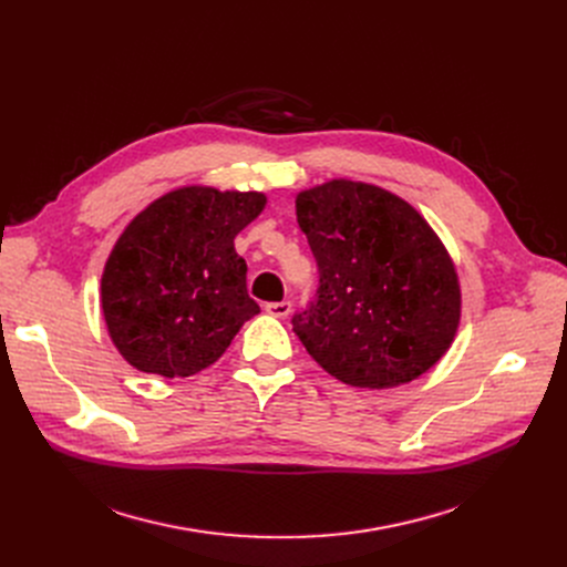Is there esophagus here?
<instances>
[{"mask_svg": "<svg viewBox=\"0 0 567 567\" xmlns=\"http://www.w3.org/2000/svg\"><path fill=\"white\" fill-rule=\"evenodd\" d=\"M266 312L274 317H287L291 312V301H278V303H266Z\"/></svg>", "mask_w": 567, "mask_h": 567, "instance_id": "obj_1", "label": "esophagus"}]
</instances>
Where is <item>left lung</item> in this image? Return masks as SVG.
Wrapping results in <instances>:
<instances>
[{"instance_id":"1","label":"left lung","mask_w":567,"mask_h":567,"mask_svg":"<svg viewBox=\"0 0 567 567\" xmlns=\"http://www.w3.org/2000/svg\"><path fill=\"white\" fill-rule=\"evenodd\" d=\"M296 220L319 287L291 326L326 372L359 389H393L449 351L462 308L457 274L411 204L336 178L299 193Z\"/></svg>"}]
</instances>
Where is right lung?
Segmentation results:
<instances>
[{"instance_id":"1","label":"right lung","mask_w":567,"mask_h":567,"mask_svg":"<svg viewBox=\"0 0 567 567\" xmlns=\"http://www.w3.org/2000/svg\"><path fill=\"white\" fill-rule=\"evenodd\" d=\"M266 204L261 193L178 188L118 236L101 280L110 338L140 372L190 377L216 363L259 312L234 238Z\"/></svg>"}]
</instances>
